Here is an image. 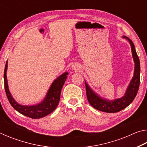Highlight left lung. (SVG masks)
Wrapping results in <instances>:
<instances>
[{
  "label": "left lung",
  "instance_id": "left-lung-1",
  "mask_svg": "<svg viewBox=\"0 0 147 147\" xmlns=\"http://www.w3.org/2000/svg\"><path fill=\"white\" fill-rule=\"evenodd\" d=\"M123 38L128 39L130 42L134 60L135 62L134 76L123 97L116 99L113 101L104 100L93 93L85 82L86 95L89 104L94 108L98 109L99 111H104V112L115 113L126 108L132 102L139 90V83H140V62H139V57L137 54L134 45L131 39L126 36H123Z\"/></svg>",
  "mask_w": 147,
  "mask_h": 147
}]
</instances>
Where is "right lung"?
<instances>
[{
	"label": "right lung",
	"mask_w": 147,
	"mask_h": 147,
	"mask_svg": "<svg viewBox=\"0 0 147 147\" xmlns=\"http://www.w3.org/2000/svg\"><path fill=\"white\" fill-rule=\"evenodd\" d=\"M8 67V63H6L4 73V88L8 100L12 107L20 113L32 119H40L49 115L56 108L60 99L61 91L65 82L66 80L67 73H65L61 74L60 76L57 78L54 81L52 86L50 88L47 94L46 98L44 100L38 105L35 106H22L17 103L13 98L12 97L10 93H9L8 82H7L6 71Z\"/></svg>",
	"instance_id": "1"
}]
</instances>
